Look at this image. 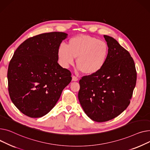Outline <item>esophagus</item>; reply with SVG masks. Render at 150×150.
<instances>
[{"mask_svg":"<svg viewBox=\"0 0 150 150\" xmlns=\"http://www.w3.org/2000/svg\"><path fill=\"white\" fill-rule=\"evenodd\" d=\"M72 80L73 81H78V78L76 76H72Z\"/></svg>","mask_w":150,"mask_h":150,"instance_id":"1","label":"esophagus"}]
</instances>
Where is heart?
<instances>
[{"label": "heart", "instance_id": "heart-1", "mask_svg": "<svg viewBox=\"0 0 150 150\" xmlns=\"http://www.w3.org/2000/svg\"><path fill=\"white\" fill-rule=\"evenodd\" d=\"M109 47L103 40L95 37L79 35L70 39L67 46L62 43L57 50L61 65L68 68L76 59L77 68L87 75L99 72L107 62Z\"/></svg>", "mask_w": 150, "mask_h": 150}]
</instances>
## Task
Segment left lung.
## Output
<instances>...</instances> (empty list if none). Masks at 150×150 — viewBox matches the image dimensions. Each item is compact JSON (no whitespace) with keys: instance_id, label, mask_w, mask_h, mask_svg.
Instances as JSON below:
<instances>
[{"instance_id":"8db88e82","label":"left lung","mask_w":150,"mask_h":150,"mask_svg":"<svg viewBox=\"0 0 150 150\" xmlns=\"http://www.w3.org/2000/svg\"><path fill=\"white\" fill-rule=\"evenodd\" d=\"M103 37L109 47L107 62L99 72L82 77L78 93L86 115L98 122L115 118L128 107L137 79L129 52L114 38Z\"/></svg>"}]
</instances>
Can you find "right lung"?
Returning <instances> with one entry per match:
<instances>
[{"label": "right lung", "instance_id": "1", "mask_svg": "<svg viewBox=\"0 0 150 150\" xmlns=\"http://www.w3.org/2000/svg\"><path fill=\"white\" fill-rule=\"evenodd\" d=\"M67 34L51 32L25 40L8 65V92L25 115L41 117L49 112L71 81L69 70L58 63L57 50Z\"/></svg>", "mask_w": 150, "mask_h": 150}]
</instances>
